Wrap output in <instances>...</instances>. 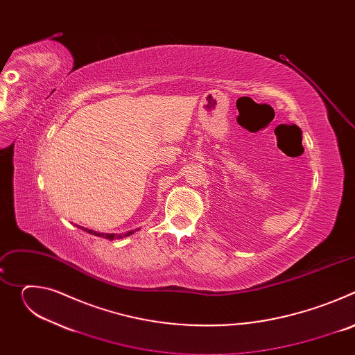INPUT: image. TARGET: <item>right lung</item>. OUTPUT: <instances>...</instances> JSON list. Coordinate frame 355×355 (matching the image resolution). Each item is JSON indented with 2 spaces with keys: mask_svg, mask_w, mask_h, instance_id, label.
<instances>
[{
  "mask_svg": "<svg viewBox=\"0 0 355 355\" xmlns=\"http://www.w3.org/2000/svg\"><path fill=\"white\" fill-rule=\"evenodd\" d=\"M80 229H83L84 232H88L89 234H94V236H98V237H104V239H108V240H114V239H122V237H128L130 234L135 233V230H130L128 233H121V234H115V233H99V232H94L91 229H85V227H81V226H77ZM139 230V229H137Z\"/></svg>",
  "mask_w": 355,
  "mask_h": 355,
  "instance_id": "obj_1",
  "label": "right lung"
}]
</instances>
